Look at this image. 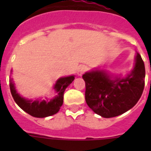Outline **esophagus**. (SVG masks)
Instances as JSON below:
<instances>
[{
  "label": "esophagus",
  "mask_w": 151,
  "mask_h": 151,
  "mask_svg": "<svg viewBox=\"0 0 151 151\" xmlns=\"http://www.w3.org/2000/svg\"><path fill=\"white\" fill-rule=\"evenodd\" d=\"M86 70H87V67H86L85 66H83V65H81V66H80L79 67H78V74L79 76L82 75L83 73H85V71H86Z\"/></svg>",
  "instance_id": "1"
}]
</instances>
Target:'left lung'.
I'll return each instance as SVG.
<instances>
[{"mask_svg": "<svg viewBox=\"0 0 151 151\" xmlns=\"http://www.w3.org/2000/svg\"><path fill=\"white\" fill-rule=\"evenodd\" d=\"M82 78L88 106L97 114L109 118L128 111L140 99L145 85V66L137 53L133 70L124 79L112 80L102 70L86 73Z\"/></svg>", "mask_w": 151, "mask_h": 151, "instance_id": "1", "label": "left lung"}]
</instances>
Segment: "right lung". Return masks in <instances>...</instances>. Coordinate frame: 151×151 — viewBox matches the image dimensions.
Wrapping results in <instances>:
<instances>
[{"mask_svg":"<svg viewBox=\"0 0 151 151\" xmlns=\"http://www.w3.org/2000/svg\"><path fill=\"white\" fill-rule=\"evenodd\" d=\"M73 80H74L73 76L59 78L56 81V84L55 85L54 87L58 95L49 102L45 100L42 102H39L37 100L32 102L20 97L19 95L16 93L14 84L10 80L11 93L15 103L25 112L35 117H48L56 114L59 111L63 103L64 91L69 85H70Z\"/></svg>","mask_w":151,"mask_h":151,"instance_id":"right-lung-1","label":"right lung"}]
</instances>
